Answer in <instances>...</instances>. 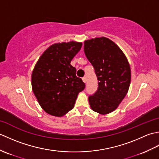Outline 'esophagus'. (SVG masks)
Returning <instances> with one entry per match:
<instances>
[{
  "instance_id": "esophagus-1",
  "label": "esophagus",
  "mask_w": 159,
  "mask_h": 159,
  "mask_svg": "<svg viewBox=\"0 0 159 159\" xmlns=\"http://www.w3.org/2000/svg\"><path fill=\"white\" fill-rule=\"evenodd\" d=\"M82 80H83V81L85 83H86V82H87V79H86V77H83V79H82Z\"/></svg>"
}]
</instances>
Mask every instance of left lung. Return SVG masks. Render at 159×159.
<instances>
[{
	"mask_svg": "<svg viewBox=\"0 0 159 159\" xmlns=\"http://www.w3.org/2000/svg\"><path fill=\"white\" fill-rule=\"evenodd\" d=\"M84 51L98 80V90L89 97L90 107L101 115L113 112L130 87L131 71L126 57L116 43L104 37L85 40Z\"/></svg>",
	"mask_w": 159,
	"mask_h": 159,
	"instance_id": "8db88e82",
	"label": "left lung"
}]
</instances>
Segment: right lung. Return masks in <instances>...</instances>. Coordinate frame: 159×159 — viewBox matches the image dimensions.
<instances>
[{"label":"right lung","instance_id":"add662e5","mask_svg":"<svg viewBox=\"0 0 159 159\" xmlns=\"http://www.w3.org/2000/svg\"><path fill=\"white\" fill-rule=\"evenodd\" d=\"M81 42L56 43L47 48L36 63L31 75L33 93L43 110L62 117L72 110L79 93L85 89L71 61L80 51Z\"/></svg>","mask_w":159,"mask_h":159}]
</instances>
